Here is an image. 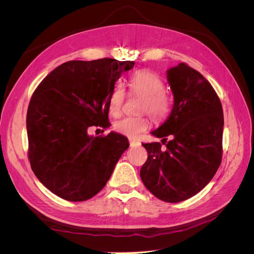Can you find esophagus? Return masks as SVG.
<instances>
[{"mask_svg":"<svg viewBox=\"0 0 254 254\" xmlns=\"http://www.w3.org/2000/svg\"><path fill=\"white\" fill-rule=\"evenodd\" d=\"M129 145H130V147H135V146H139L140 143L136 142V141H133L131 139H129Z\"/></svg>","mask_w":254,"mask_h":254,"instance_id":"esophagus-1","label":"esophagus"}]
</instances>
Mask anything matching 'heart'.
<instances>
[{"instance_id": "1", "label": "heart", "mask_w": 254, "mask_h": 254, "mask_svg": "<svg viewBox=\"0 0 254 254\" xmlns=\"http://www.w3.org/2000/svg\"><path fill=\"white\" fill-rule=\"evenodd\" d=\"M129 92L143 97L141 110L148 112L156 121H163L172 112V99L165 90V83L160 76L150 70H139L129 76ZM126 92L121 84H115L108 97V110L113 117L122 112ZM150 127L147 117H127L114 123L113 128L118 133L127 137H137Z\"/></svg>"}]
</instances>
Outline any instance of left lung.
<instances>
[{
  "instance_id": "8db88e82",
  "label": "left lung",
  "mask_w": 254,
  "mask_h": 254,
  "mask_svg": "<svg viewBox=\"0 0 254 254\" xmlns=\"http://www.w3.org/2000/svg\"><path fill=\"white\" fill-rule=\"evenodd\" d=\"M167 79L174 107L164 124L151 132L163 137L162 143L143 144L148 158L140 176L160 200L180 202L200 191L218 170L224 112L212 84L189 64L170 68Z\"/></svg>"
}]
</instances>
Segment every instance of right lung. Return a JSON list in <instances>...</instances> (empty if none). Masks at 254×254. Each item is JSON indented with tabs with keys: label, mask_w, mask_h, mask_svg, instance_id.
Masks as SVG:
<instances>
[{
	"label": "right lung",
	"mask_w": 254,
	"mask_h": 254,
	"mask_svg": "<svg viewBox=\"0 0 254 254\" xmlns=\"http://www.w3.org/2000/svg\"><path fill=\"white\" fill-rule=\"evenodd\" d=\"M133 61L72 60L36 88L26 115L27 156L45 188L67 201H84L102 190L129 146L124 135L89 136L90 127L110 126L108 97Z\"/></svg>",
	"instance_id": "1"
}]
</instances>
